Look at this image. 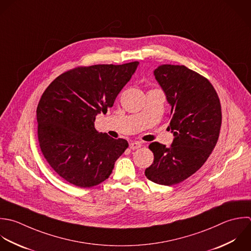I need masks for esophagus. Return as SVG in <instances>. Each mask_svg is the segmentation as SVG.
<instances>
[{
  "label": "esophagus",
  "instance_id": "34e87169",
  "mask_svg": "<svg viewBox=\"0 0 251 251\" xmlns=\"http://www.w3.org/2000/svg\"><path fill=\"white\" fill-rule=\"evenodd\" d=\"M141 147H142V143L141 142L136 141V142H131L130 143V149L131 150H137V149H139Z\"/></svg>",
  "mask_w": 251,
  "mask_h": 251
}]
</instances>
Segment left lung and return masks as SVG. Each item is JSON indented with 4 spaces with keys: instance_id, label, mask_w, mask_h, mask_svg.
Wrapping results in <instances>:
<instances>
[{
    "instance_id": "8db88e82",
    "label": "left lung",
    "mask_w": 251,
    "mask_h": 251,
    "mask_svg": "<svg viewBox=\"0 0 251 251\" xmlns=\"http://www.w3.org/2000/svg\"><path fill=\"white\" fill-rule=\"evenodd\" d=\"M171 106L169 148L150 145L153 163L145 174L153 183L172 186L196 173L215 148L222 122L221 104L211 83L184 65L162 64L153 71Z\"/></svg>"
}]
</instances>
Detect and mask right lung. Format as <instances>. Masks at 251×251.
<instances>
[{
    "label": "right lung",
    "mask_w": 251,
    "mask_h": 251,
    "mask_svg": "<svg viewBox=\"0 0 251 251\" xmlns=\"http://www.w3.org/2000/svg\"><path fill=\"white\" fill-rule=\"evenodd\" d=\"M139 65L97 64L77 67L56 77L37 107L38 140L50 166L65 181L91 188L106 180L128 148L95 128L96 116L106 113Z\"/></svg>",
    "instance_id": "add662e5"
}]
</instances>
